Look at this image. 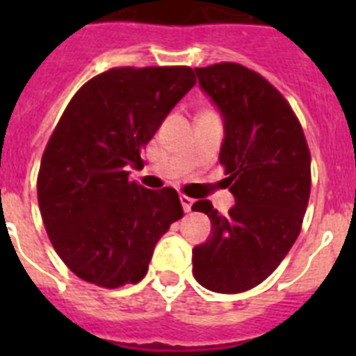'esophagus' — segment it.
Instances as JSON below:
<instances>
[{"mask_svg":"<svg viewBox=\"0 0 356 356\" xmlns=\"http://www.w3.org/2000/svg\"><path fill=\"white\" fill-rule=\"evenodd\" d=\"M181 205H183L184 212L192 211V205H194V200L188 197V195H181Z\"/></svg>","mask_w":356,"mask_h":356,"instance_id":"esophagus-1","label":"esophagus"}]
</instances>
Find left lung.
<instances>
[{
	"label": "left lung",
	"mask_w": 356,
	"mask_h": 356,
	"mask_svg": "<svg viewBox=\"0 0 356 356\" xmlns=\"http://www.w3.org/2000/svg\"><path fill=\"white\" fill-rule=\"evenodd\" d=\"M201 88L222 111L220 164L234 195L227 216L209 200L192 211L211 218L212 234L195 245L201 286L240 293L268 279L301 233L310 197V151L303 127L281 92L236 63L195 68Z\"/></svg>",
	"instance_id": "left-lung-1"
}]
</instances>
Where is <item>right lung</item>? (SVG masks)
I'll return each mask as SVG.
<instances>
[{"instance_id": "obj_1", "label": "right lung", "mask_w": 356, "mask_h": 356, "mask_svg": "<svg viewBox=\"0 0 356 356\" xmlns=\"http://www.w3.org/2000/svg\"><path fill=\"white\" fill-rule=\"evenodd\" d=\"M195 85L188 66H120L75 92L42 155L36 192L47 236L75 275L102 288L140 282L183 207L173 188L129 181L140 153Z\"/></svg>"}]
</instances>
